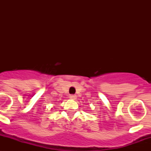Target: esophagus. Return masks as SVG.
<instances>
[{
    "mask_svg": "<svg viewBox=\"0 0 151 151\" xmlns=\"http://www.w3.org/2000/svg\"><path fill=\"white\" fill-rule=\"evenodd\" d=\"M70 99H72L75 100L76 99H77V96H76V95H74V94L70 95Z\"/></svg>",
    "mask_w": 151,
    "mask_h": 151,
    "instance_id": "esophagus-1",
    "label": "esophagus"
}]
</instances>
